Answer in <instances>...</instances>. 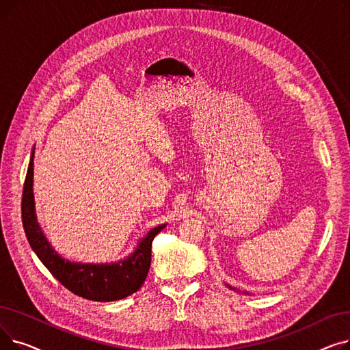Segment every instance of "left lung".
<instances>
[{"label": "left lung", "instance_id": "left-lung-1", "mask_svg": "<svg viewBox=\"0 0 350 350\" xmlns=\"http://www.w3.org/2000/svg\"><path fill=\"white\" fill-rule=\"evenodd\" d=\"M230 289H232V291H238V289H235V288H232V286H230V285H227ZM238 292H240V293H245V295H247V293L248 292H245V291H238Z\"/></svg>", "mask_w": 350, "mask_h": 350}]
</instances>
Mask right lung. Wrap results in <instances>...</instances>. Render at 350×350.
<instances>
[{"mask_svg": "<svg viewBox=\"0 0 350 350\" xmlns=\"http://www.w3.org/2000/svg\"><path fill=\"white\" fill-rule=\"evenodd\" d=\"M33 150L23 191V224L28 243L42 264L66 289L85 299L110 302L132 295L143 285L152 262V243L165 224L152 228L139 241L126 260L112 264L70 262L55 252L45 238L35 215L33 201Z\"/></svg>", "mask_w": 350, "mask_h": 350, "instance_id": "1", "label": "right lung"}]
</instances>
